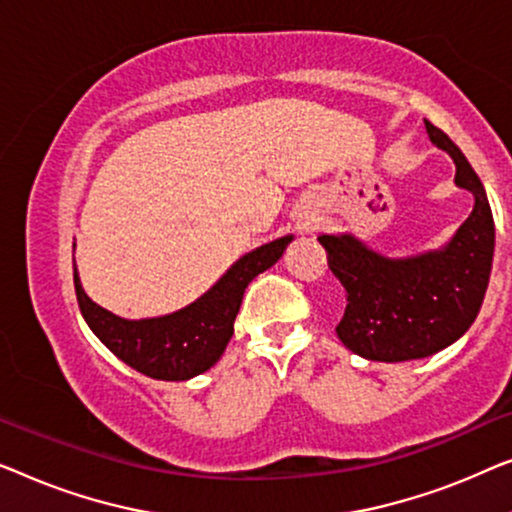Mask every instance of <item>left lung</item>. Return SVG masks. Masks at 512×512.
Listing matches in <instances>:
<instances>
[{
	"mask_svg": "<svg viewBox=\"0 0 512 512\" xmlns=\"http://www.w3.org/2000/svg\"><path fill=\"white\" fill-rule=\"evenodd\" d=\"M429 139L455 160V183L475 206L450 243L431 253L390 259L352 234H322L327 262L345 287L336 334L373 362H408L448 348L466 334L485 299L494 257V218L485 187L448 134L424 120Z\"/></svg>",
	"mask_w": 512,
	"mask_h": 512,
	"instance_id": "1",
	"label": "left lung"
}]
</instances>
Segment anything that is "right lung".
Masks as SVG:
<instances>
[{
  "instance_id": "right-lung-1",
  "label": "right lung",
  "mask_w": 512,
  "mask_h": 512,
  "mask_svg": "<svg viewBox=\"0 0 512 512\" xmlns=\"http://www.w3.org/2000/svg\"><path fill=\"white\" fill-rule=\"evenodd\" d=\"M292 236H283L232 264L206 294L162 318L125 320L85 294L74 262L76 299L88 327L115 357L155 380H190L211 369L234 334V320L250 280L283 257Z\"/></svg>"
}]
</instances>
